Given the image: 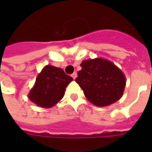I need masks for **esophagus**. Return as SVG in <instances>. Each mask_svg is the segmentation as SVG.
I'll return each instance as SVG.
<instances>
[{
    "label": "esophagus",
    "instance_id": "34e87169",
    "mask_svg": "<svg viewBox=\"0 0 152 152\" xmlns=\"http://www.w3.org/2000/svg\"><path fill=\"white\" fill-rule=\"evenodd\" d=\"M72 78H73V79H75L77 78V73H76V72H74L73 73H72Z\"/></svg>",
    "mask_w": 152,
    "mask_h": 152
}]
</instances>
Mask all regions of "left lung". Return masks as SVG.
Here are the masks:
<instances>
[{
    "mask_svg": "<svg viewBox=\"0 0 152 152\" xmlns=\"http://www.w3.org/2000/svg\"><path fill=\"white\" fill-rule=\"evenodd\" d=\"M75 81L89 102L97 107H107L122 97L126 85L124 73L112 61L95 58L82 61Z\"/></svg>",
    "mask_w": 152,
    "mask_h": 152,
    "instance_id": "1",
    "label": "left lung"
}]
</instances>
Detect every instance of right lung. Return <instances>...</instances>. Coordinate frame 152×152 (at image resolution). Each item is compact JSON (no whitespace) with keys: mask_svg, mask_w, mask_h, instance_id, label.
I'll return each instance as SVG.
<instances>
[{"mask_svg":"<svg viewBox=\"0 0 152 152\" xmlns=\"http://www.w3.org/2000/svg\"><path fill=\"white\" fill-rule=\"evenodd\" d=\"M72 81L73 78L61 68L46 65L37 76L28 99L40 107H52L62 99L66 87Z\"/></svg>","mask_w":152,"mask_h":152,"instance_id":"obj_1","label":"right lung"}]
</instances>
